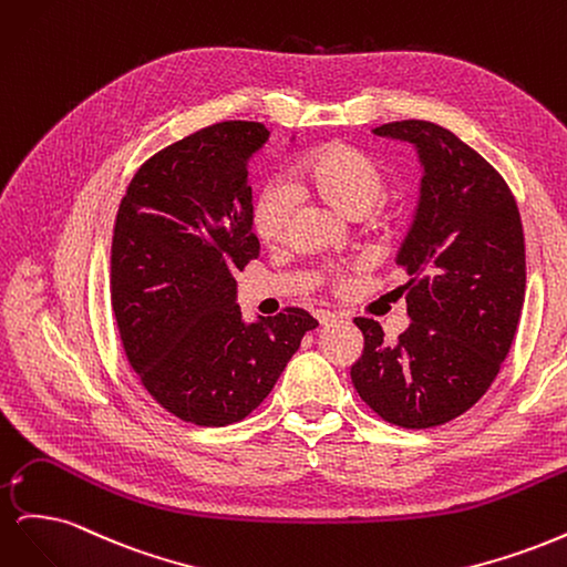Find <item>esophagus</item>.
Returning <instances> with one entry per match:
<instances>
[{"instance_id": "esophagus-1", "label": "esophagus", "mask_w": 567, "mask_h": 567, "mask_svg": "<svg viewBox=\"0 0 567 567\" xmlns=\"http://www.w3.org/2000/svg\"><path fill=\"white\" fill-rule=\"evenodd\" d=\"M315 317H317V321H319L321 326H329V323H336V321H338V317H336L333 312H326V310H319Z\"/></svg>"}]
</instances>
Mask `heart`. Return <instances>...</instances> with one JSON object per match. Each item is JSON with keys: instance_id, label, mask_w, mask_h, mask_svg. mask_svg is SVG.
I'll use <instances>...</instances> for the list:
<instances>
[{"instance_id": "obj_1", "label": "heart", "mask_w": 567, "mask_h": 567, "mask_svg": "<svg viewBox=\"0 0 567 567\" xmlns=\"http://www.w3.org/2000/svg\"><path fill=\"white\" fill-rule=\"evenodd\" d=\"M297 194H312L333 210L348 217H364L385 194V179L379 163L369 153L346 142H331L317 148L293 177V188L269 182L260 188L252 205V227L260 241L277 246L288 236L298 208ZM342 284V274H333V286Z\"/></svg>"}]
</instances>
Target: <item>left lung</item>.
I'll list each match as a JSON object with an SVG mask.
<instances>
[{"instance_id":"left-lung-1","label":"left lung","mask_w":567,"mask_h":567,"mask_svg":"<svg viewBox=\"0 0 567 567\" xmlns=\"http://www.w3.org/2000/svg\"><path fill=\"white\" fill-rule=\"evenodd\" d=\"M373 134L419 148L421 200L398 252L409 281V329L383 342L379 321L357 317L364 350L354 390L383 421L435 427L468 411L494 383L525 300V236L516 198L456 134L400 120Z\"/></svg>"}]
</instances>
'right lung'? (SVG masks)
<instances>
[{"label":"right lung","instance_id":"right-lung-1","mask_svg":"<svg viewBox=\"0 0 567 567\" xmlns=\"http://www.w3.org/2000/svg\"><path fill=\"white\" fill-rule=\"evenodd\" d=\"M267 140L248 120L203 127L151 156L120 200V340L151 398L186 423L244 421L319 326L300 307L246 323L236 305V274L260 255L246 163Z\"/></svg>","mask_w":567,"mask_h":567}]
</instances>
